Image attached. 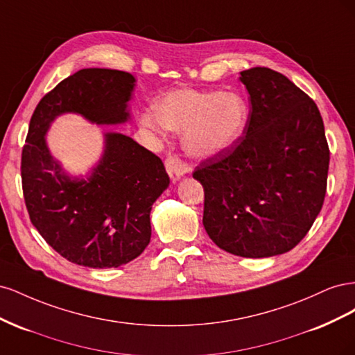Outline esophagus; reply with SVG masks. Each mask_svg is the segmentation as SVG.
Segmentation results:
<instances>
[{
  "mask_svg": "<svg viewBox=\"0 0 355 355\" xmlns=\"http://www.w3.org/2000/svg\"><path fill=\"white\" fill-rule=\"evenodd\" d=\"M166 170H167V173H168L170 179L173 180V182H176V180H179L182 176L188 173L189 167H188V164H187L185 161L182 159L179 155L170 154V155L166 158Z\"/></svg>",
  "mask_w": 355,
  "mask_h": 355,
  "instance_id": "esophagus-1",
  "label": "esophagus"
}]
</instances>
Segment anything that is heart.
Masks as SVG:
<instances>
[{
	"instance_id": "1",
	"label": "heart",
	"mask_w": 355,
	"mask_h": 355,
	"mask_svg": "<svg viewBox=\"0 0 355 355\" xmlns=\"http://www.w3.org/2000/svg\"><path fill=\"white\" fill-rule=\"evenodd\" d=\"M249 120V105L239 93L179 89L157 106V115L146 114L144 123L161 130L184 133L185 151L196 158L222 154L241 137Z\"/></svg>"
}]
</instances>
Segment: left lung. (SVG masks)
Returning a JSON list of instances; mask_svg holds the SVG:
<instances>
[{
    "instance_id": "left-lung-1",
    "label": "left lung",
    "mask_w": 355,
    "mask_h": 355,
    "mask_svg": "<svg viewBox=\"0 0 355 355\" xmlns=\"http://www.w3.org/2000/svg\"><path fill=\"white\" fill-rule=\"evenodd\" d=\"M250 94L243 136L202 159V225L222 250L282 254L302 240L323 207L330 151L315 102L270 68L241 72Z\"/></svg>"
}]
</instances>
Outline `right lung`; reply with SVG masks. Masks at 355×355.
<instances>
[{
  "instance_id": "right-lung-1",
  "label": "right lung",
  "mask_w": 355,
  "mask_h": 355,
  "mask_svg": "<svg viewBox=\"0 0 355 355\" xmlns=\"http://www.w3.org/2000/svg\"><path fill=\"white\" fill-rule=\"evenodd\" d=\"M133 87L128 72L81 69L49 92L31 116L20 163L29 219L77 265L116 268L141 254L151 240L153 204L170 179L154 153L120 133L105 135V154L87 180L71 179L51 158L44 135L63 112L96 124L127 121Z\"/></svg>"
}]
</instances>
